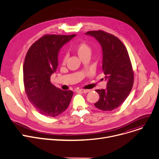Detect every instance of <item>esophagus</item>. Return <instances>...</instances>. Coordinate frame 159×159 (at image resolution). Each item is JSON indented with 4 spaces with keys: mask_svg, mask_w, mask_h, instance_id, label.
I'll list each match as a JSON object with an SVG mask.
<instances>
[{
    "mask_svg": "<svg viewBox=\"0 0 159 159\" xmlns=\"http://www.w3.org/2000/svg\"><path fill=\"white\" fill-rule=\"evenodd\" d=\"M90 90H87V89H78V90H76V92H80L82 93H87Z\"/></svg>",
    "mask_w": 159,
    "mask_h": 159,
    "instance_id": "obj_1",
    "label": "esophagus"
}]
</instances>
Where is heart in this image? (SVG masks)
I'll list each match as a JSON object with an SVG mask.
<instances>
[{
	"label": "heart",
	"mask_w": 159,
	"mask_h": 159,
	"mask_svg": "<svg viewBox=\"0 0 159 159\" xmlns=\"http://www.w3.org/2000/svg\"><path fill=\"white\" fill-rule=\"evenodd\" d=\"M76 49L80 57H81V56H82L83 54H84L86 52H90V47L88 45V44L84 42H81L78 43L76 47ZM66 60H67V57L66 56H65V57H64L63 58V62L66 61Z\"/></svg>",
	"instance_id": "heart-1"
}]
</instances>
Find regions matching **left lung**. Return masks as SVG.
I'll list each match as a JSON object with an SVG mask.
<instances>
[{
  "mask_svg": "<svg viewBox=\"0 0 159 159\" xmlns=\"http://www.w3.org/2000/svg\"><path fill=\"white\" fill-rule=\"evenodd\" d=\"M102 50V71L108 80L106 89H97L99 99L94 105L103 111H111L122 105L132 90L134 73L128 52L117 37L102 30L90 31Z\"/></svg>",
  "mask_w": 159,
  "mask_h": 159,
  "instance_id": "1",
  "label": "left lung"
}]
</instances>
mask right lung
Returning a JSON list of instances; mask_svg holds the SVG:
<instances>
[{"label":"right lung","mask_w":159,"mask_h":159,"mask_svg":"<svg viewBox=\"0 0 159 159\" xmlns=\"http://www.w3.org/2000/svg\"><path fill=\"white\" fill-rule=\"evenodd\" d=\"M76 34H45L28 50L23 67L24 90L27 97L39 112L56 117L67 108L72 90L54 86L51 76L58 67V54L61 47Z\"/></svg>","instance_id":"right-lung-1"}]
</instances>
